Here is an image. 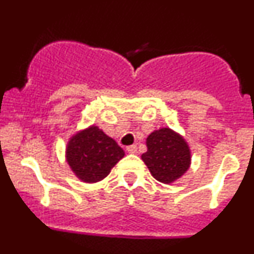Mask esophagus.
<instances>
[{"instance_id":"esophagus-1","label":"esophagus","mask_w":254,"mask_h":254,"mask_svg":"<svg viewBox=\"0 0 254 254\" xmlns=\"http://www.w3.org/2000/svg\"><path fill=\"white\" fill-rule=\"evenodd\" d=\"M127 151L129 153H132V155H134V153H136L137 152V147H136V145H131V146H127Z\"/></svg>"}]
</instances>
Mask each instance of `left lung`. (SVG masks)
I'll use <instances>...</instances> for the list:
<instances>
[{
    "label": "left lung",
    "instance_id": "obj_1",
    "mask_svg": "<svg viewBox=\"0 0 254 254\" xmlns=\"http://www.w3.org/2000/svg\"><path fill=\"white\" fill-rule=\"evenodd\" d=\"M146 146L147 151L141 158L153 178L161 183H172L188 171L191 158L188 143L170 127L151 132Z\"/></svg>",
    "mask_w": 254,
    "mask_h": 254
}]
</instances>
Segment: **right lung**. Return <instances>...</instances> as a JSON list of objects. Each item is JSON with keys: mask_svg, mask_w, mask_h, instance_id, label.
<instances>
[{"mask_svg": "<svg viewBox=\"0 0 254 254\" xmlns=\"http://www.w3.org/2000/svg\"><path fill=\"white\" fill-rule=\"evenodd\" d=\"M124 155V150L94 125L73 135L66 147L68 166L86 183L106 178Z\"/></svg>", "mask_w": 254, "mask_h": 254, "instance_id": "right-lung-1", "label": "right lung"}]
</instances>
